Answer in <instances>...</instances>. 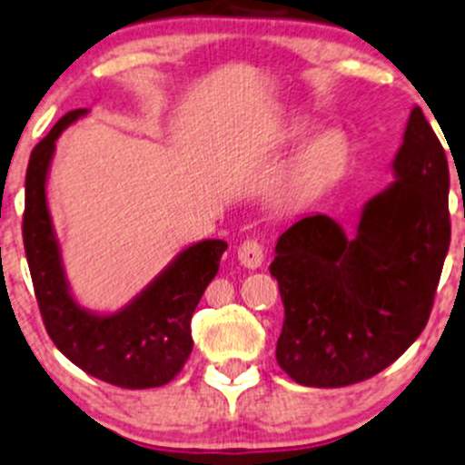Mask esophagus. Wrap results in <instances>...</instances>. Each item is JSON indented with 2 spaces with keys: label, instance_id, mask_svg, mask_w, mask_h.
<instances>
[{
  "label": "esophagus",
  "instance_id": "34e87169",
  "mask_svg": "<svg viewBox=\"0 0 465 465\" xmlns=\"http://www.w3.org/2000/svg\"><path fill=\"white\" fill-rule=\"evenodd\" d=\"M239 264L246 268H260L264 264V246H262L257 239H246L243 243H239L237 248Z\"/></svg>",
  "mask_w": 465,
  "mask_h": 465
}]
</instances>
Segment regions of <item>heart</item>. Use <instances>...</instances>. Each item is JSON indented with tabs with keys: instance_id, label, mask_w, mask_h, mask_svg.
<instances>
[{
	"instance_id": "b5f03b06",
	"label": "heart",
	"mask_w": 465,
	"mask_h": 465,
	"mask_svg": "<svg viewBox=\"0 0 465 465\" xmlns=\"http://www.w3.org/2000/svg\"><path fill=\"white\" fill-rule=\"evenodd\" d=\"M347 159V138L340 129H324L311 138L295 156L291 167V185L298 190L324 183L338 174Z\"/></svg>"
}]
</instances>
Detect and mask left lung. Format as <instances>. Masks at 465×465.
Wrapping results in <instances>:
<instances>
[{
  "label": "left lung",
  "mask_w": 465,
  "mask_h": 465,
  "mask_svg": "<svg viewBox=\"0 0 465 465\" xmlns=\"http://www.w3.org/2000/svg\"><path fill=\"white\" fill-rule=\"evenodd\" d=\"M391 170L353 234L327 214H306L277 239L271 275L284 327L275 356L300 385L367 381L428 324L450 246V172L420 107H411Z\"/></svg>",
  "instance_id": "obj_1"
}]
</instances>
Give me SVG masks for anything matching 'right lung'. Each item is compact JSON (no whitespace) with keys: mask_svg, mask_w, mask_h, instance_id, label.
I'll return each mask as SVG.
<instances>
[{"mask_svg":"<svg viewBox=\"0 0 465 465\" xmlns=\"http://www.w3.org/2000/svg\"><path fill=\"white\" fill-rule=\"evenodd\" d=\"M87 109L64 114L31 152L26 167L24 251L46 333L75 367L125 390L161 387L183 370L193 353L190 320L205 286L214 280L223 239L183 248L136 298L114 313H98L71 293L60 242L46 201L55 141Z\"/></svg>","mask_w":465,"mask_h":465,"instance_id":"add662e5","label":"right lung"}]
</instances>
